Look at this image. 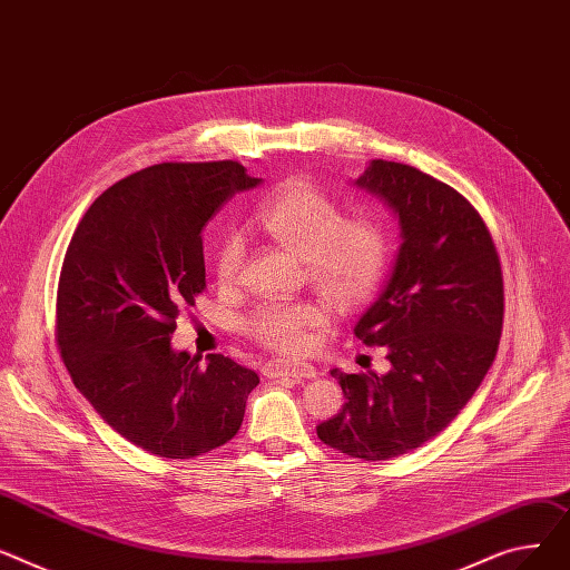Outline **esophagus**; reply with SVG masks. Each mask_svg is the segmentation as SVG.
<instances>
[{
  "mask_svg": "<svg viewBox=\"0 0 570 570\" xmlns=\"http://www.w3.org/2000/svg\"><path fill=\"white\" fill-rule=\"evenodd\" d=\"M266 377H294V380H311L317 377V367L311 363H296V361H272L264 365Z\"/></svg>",
  "mask_w": 570,
  "mask_h": 570,
  "instance_id": "obj_1",
  "label": "esophagus"
}]
</instances>
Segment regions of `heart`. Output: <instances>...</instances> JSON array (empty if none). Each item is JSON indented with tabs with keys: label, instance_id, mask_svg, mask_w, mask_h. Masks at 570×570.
I'll use <instances>...</instances> for the list:
<instances>
[{
	"label": "heart",
	"instance_id": "obj_1",
	"mask_svg": "<svg viewBox=\"0 0 570 570\" xmlns=\"http://www.w3.org/2000/svg\"><path fill=\"white\" fill-rule=\"evenodd\" d=\"M255 220L276 242L306 257L311 281L331 298L350 304L371 294L389 264V229L371 212L343 216V207L308 181H287L255 212ZM246 246L237 234H225L216 246L214 269L220 285L242 276ZM328 320L317 298L264 301L244 322L248 336L281 354H301L313 343V331Z\"/></svg>",
	"mask_w": 570,
	"mask_h": 570
}]
</instances>
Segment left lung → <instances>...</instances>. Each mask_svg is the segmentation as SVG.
Masks as SVG:
<instances>
[{
  "label": "left lung",
  "instance_id": "obj_1",
  "mask_svg": "<svg viewBox=\"0 0 570 570\" xmlns=\"http://www.w3.org/2000/svg\"><path fill=\"white\" fill-rule=\"evenodd\" d=\"M356 184L384 199L403 234L391 281L354 326L386 350L391 371H331L345 405L317 438L375 462L419 449L470 403L497 356L504 278L485 220L449 184L382 158Z\"/></svg>",
  "mask_w": 570,
  "mask_h": 570
}]
</instances>
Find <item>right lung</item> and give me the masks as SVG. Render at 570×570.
<instances>
[{
    "label": "right lung",
    "instance_id": "right-lung-1",
    "mask_svg": "<svg viewBox=\"0 0 570 570\" xmlns=\"http://www.w3.org/2000/svg\"><path fill=\"white\" fill-rule=\"evenodd\" d=\"M237 160L158 163L128 175L78 223L57 287L66 371L115 432L188 460L239 432L250 367L223 354L175 352L177 317L207 287L203 229L223 203L257 186Z\"/></svg>",
    "mask_w": 570,
    "mask_h": 570
}]
</instances>
